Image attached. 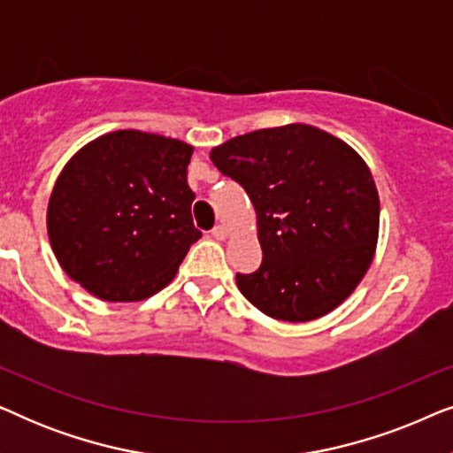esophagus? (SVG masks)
Wrapping results in <instances>:
<instances>
[{"instance_id":"obj_1","label":"esophagus","mask_w":453,"mask_h":453,"mask_svg":"<svg viewBox=\"0 0 453 453\" xmlns=\"http://www.w3.org/2000/svg\"><path fill=\"white\" fill-rule=\"evenodd\" d=\"M212 237L219 239V241H225V239L228 237V228L222 226V225L214 226V228H212Z\"/></svg>"}]
</instances>
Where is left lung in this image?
<instances>
[{"label":"left lung","instance_id":"left-lung-1","mask_svg":"<svg viewBox=\"0 0 453 453\" xmlns=\"http://www.w3.org/2000/svg\"><path fill=\"white\" fill-rule=\"evenodd\" d=\"M210 158L256 210L264 259L237 274L241 295L293 324L349 299L380 239V194L361 154L324 129L288 123L231 138Z\"/></svg>","mask_w":453,"mask_h":453}]
</instances>
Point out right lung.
<instances>
[{"mask_svg":"<svg viewBox=\"0 0 453 453\" xmlns=\"http://www.w3.org/2000/svg\"><path fill=\"white\" fill-rule=\"evenodd\" d=\"M194 146L117 129L80 148L47 206V234L72 280L107 303H135L175 278L202 237L188 185Z\"/></svg>","mask_w":453,"mask_h":453,"instance_id":"obj_1","label":"right lung"}]
</instances>
